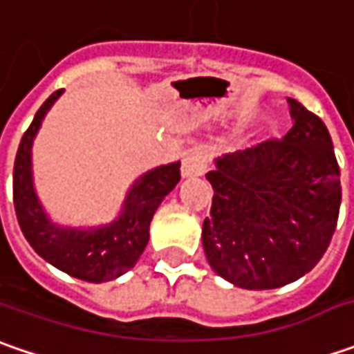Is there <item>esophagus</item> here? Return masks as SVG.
<instances>
[{"label":"esophagus","mask_w":354,"mask_h":354,"mask_svg":"<svg viewBox=\"0 0 354 354\" xmlns=\"http://www.w3.org/2000/svg\"><path fill=\"white\" fill-rule=\"evenodd\" d=\"M207 167H209V153L205 149H195L183 157L181 175L183 177H201L207 171Z\"/></svg>","instance_id":"esophagus-1"}]
</instances>
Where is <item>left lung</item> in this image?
<instances>
[{"label":"left lung","mask_w":354,"mask_h":354,"mask_svg":"<svg viewBox=\"0 0 354 354\" xmlns=\"http://www.w3.org/2000/svg\"><path fill=\"white\" fill-rule=\"evenodd\" d=\"M293 126L216 161L203 248L211 268L244 290L299 279L325 254L341 207V171L329 129L290 98Z\"/></svg>","instance_id":"left-lung-1"}]
</instances>
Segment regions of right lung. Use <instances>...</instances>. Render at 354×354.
<instances>
[{"label": "right lung", "mask_w": 354, "mask_h": 354, "mask_svg": "<svg viewBox=\"0 0 354 354\" xmlns=\"http://www.w3.org/2000/svg\"><path fill=\"white\" fill-rule=\"evenodd\" d=\"M62 94L57 90L37 110L23 133L13 165V205L23 236L43 260L68 276L102 283L131 270L149 240V223L159 203L181 179V163L161 165L142 175L129 189L116 223L94 230H71L50 225L31 179V145L47 110Z\"/></svg>", "instance_id": "right-lung-1"}]
</instances>
